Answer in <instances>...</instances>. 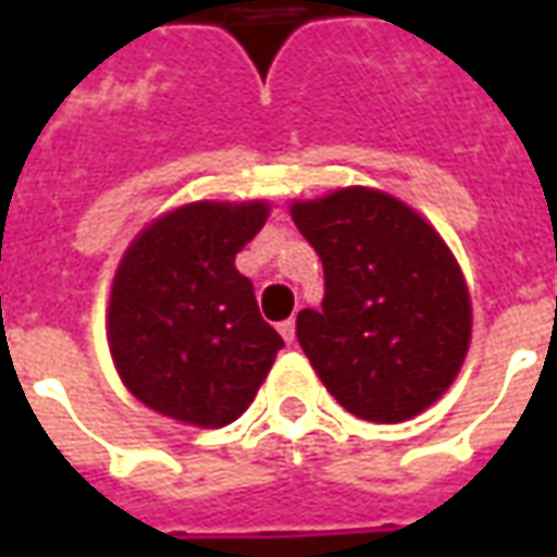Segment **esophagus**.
I'll return each mask as SVG.
<instances>
[{
  "instance_id": "obj_1",
  "label": "esophagus",
  "mask_w": 557,
  "mask_h": 557,
  "mask_svg": "<svg viewBox=\"0 0 557 557\" xmlns=\"http://www.w3.org/2000/svg\"><path fill=\"white\" fill-rule=\"evenodd\" d=\"M280 334L286 343H295V319H286V322H280Z\"/></svg>"
}]
</instances>
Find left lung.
I'll return each mask as SVG.
<instances>
[{
    "label": "left lung",
    "instance_id": "obj_1",
    "mask_svg": "<svg viewBox=\"0 0 557 557\" xmlns=\"http://www.w3.org/2000/svg\"><path fill=\"white\" fill-rule=\"evenodd\" d=\"M322 259V310L298 313V343L339 406L399 423L450 387L471 339L466 280L426 220L394 196L346 187L295 202Z\"/></svg>",
    "mask_w": 557,
    "mask_h": 557
}]
</instances>
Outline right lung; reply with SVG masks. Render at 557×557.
<instances>
[{"instance_id": "obj_1", "label": "right lung", "mask_w": 557, "mask_h": 557, "mask_svg": "<svg viewBox=\"0 0 557 557\" xmlns=\"http://www.w3.org/2000/svg\"><path fill=\"white\" fill-rule=\"evenodd\" d=\"M265 202H194L143 230L115 271L107 337L127 391L172 420L226 426L283 349L235 253L253 242Z\"/></svg>"}]
</instances>
